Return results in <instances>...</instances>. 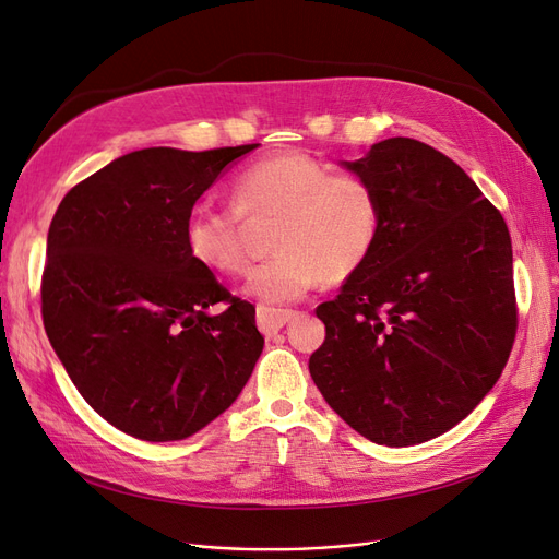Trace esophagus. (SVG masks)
Listing matches in <instances>:
<instances>
[{
  "instance_id": "1",
  "label": "esophagus",
  "mask_w": 559,
  "mask_h": 559,
  "mask_svg": "<svg viewBox=\"0 0 559 559\" xmlns=\"http://www.w3.org/2000/svg\"><path fill=\"white\" fill-rule=\"evenodd\" d=\"M296 317L294 310H280V308H265L261 306L257 310V324L265 335H273L277 333L284 324H289V321Z\"/></svg>"
}]
</instances>
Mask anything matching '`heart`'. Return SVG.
I'll return each mask as SVG.
<instances>
[{
	"mask_svg": "<svg viewBox=\"0 0 559 559\" xmlns=\"http://www.w3.org/2000/svg\"><path fill=\"white\" fill-rule=\"evenodd\" d=\"M242 216H280L270 249L251 270L247 296L261 302H292L317 282L343 284L370 261L384 226L378 186L361 175H335L333 167L300 151L251 163L233 183L224 207L198 205L186 218L191 257L216 275H242L249 247Z\"/></svg>",
	"mask_w": 559,
	"mask_h": 559,
	"instance_id": "obj_1",
	"label": "heart"
}]
</instances>
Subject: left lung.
<instances>
[{"mask_svg":"<svg viewBox=\"0 0 559 559\" xmlns=\"http://www.w3.org/2000/svg\"><path fill=\"white\" fill-rule=\"evenodd\" d=\"M347 170L384 202L376 253L317 317L310 376L368 441L425 443L476 408L518 331L513 247L501 212L433 146L392 138Z\"/></svg>","mask_w":559,"mask_h":559,"instance_id":"1","label":"left lung"}]
</instances>
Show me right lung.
Segmentation results:
<instances>
[{
    "label": "right lung",
    "mask_w": 559,
    "mask_h": 559,
    "mask_svg": "<svg viewBox=\"0 0 559 559\" xmlns=\"http://www.w3.org/2000/svg\"><path fill=\"white\" fill-rule=\"evenodd\" d=\"M257 146L132 151L79 181L50 222L46 335L79 394L128 436H193L240 396L261 357L257 308L183 238L195 200ZM216 301L225 310L210 316Z\"/></svg>",
    "instance_id": "add662e5"
}]
</instances>
